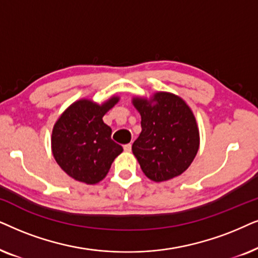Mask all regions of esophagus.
Here are the masks:
<instances>
[{
  "label": "esophagus",
  "instance_id": "obj_1",
  "mask_svg": "<svg viewBox=\"0 0 258 258\" xmlns=\"http://www.w3.org/2000/svg\"><path fill=\"white\" fill-rule=\"evenodd\" d=\"M131 150H132L131 144H126V145L123 146V151H125V152H131Z\"/></svg>",
  "mask_w": 258,
  "mask_h": 258
}]
</instances>
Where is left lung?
<instances>
[{
  "label": "left lung",
  "instance_id": "1",
  "mask_svg": "<svg viewBox=\"0 0 258 258\" xmlns=\"http://www.w3.org/2000/svg\"><path fill=\"white\" fill-rule=\"evenodd\" d=\"M132 104L142 116V133L132 151L151 180L165 181L187 170L199 149L196 118L178 95L157 92L151 99L136 97Z\"/></svg>",
  "mask_w": 258,
  "mask_h": 258
}]
</instances>
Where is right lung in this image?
I'll return each mask as SVG.
<instances>
[{
	"label": "right lung",
	"instance_id": "1",
	"mask_svg": "<svg viewBox=\"0 0 258 258\" xmlns=\"http://www.w3.org/2000/svg\"><path fill=\"white\" fill-rule=\"evenodd\" d=\"M119 101L112 97L101 105L88 99L72 104L56 120L51 132V152L73 179L97 184L108 173L122 147L111 138L112 128L102 120Z\"/></svg>",
	"mask_w": 258,
	"mask_h": 258
}]
</instances>
